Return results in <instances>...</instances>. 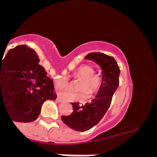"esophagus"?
Returning a JSON list of instances; mask_svg holds the SVG:
<instances>
[{
    "label": "esophagus",
    "instance_id": "34e87169",
    "mask_svg": "<svg viewBox=\"0 0 157 157\" xmlns=\"http://www.w3.org/2000/svg\"><path fill=\"white\" fill-rule=\"evenodd\" d=\"M56 101H57V102H61V101H63V99H62L59 96H58L57 98H56Z\"/></svg>",
    "mask_w": 157,
    "mask_h": 157
}]
</instances>
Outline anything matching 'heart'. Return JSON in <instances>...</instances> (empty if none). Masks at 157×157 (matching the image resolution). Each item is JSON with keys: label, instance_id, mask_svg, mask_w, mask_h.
<instances>
[{"label": "heart", "instance_id": "1", "mask_svg": "<svg viewBox=\"0 0 157 157\" xmlns=\"http://www.w3.org/2000/svg\"><path fill=\"white\" fill-rule=\"evenodd\" d=\"M75 80H79L76 86V90L81 92L65 90L60 93L61 97L69 101H80L86 94L89 98L94 97L101 90L103 86L104 78L102 75L94 71V67L90 64H82L74 72ZM58 89H65L71 86V83L66 76H59L55 80Z\"/></svg>", "mask_w": 157, "mask_h": 157}]
</instances>
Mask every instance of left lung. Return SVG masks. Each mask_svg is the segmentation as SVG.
I'll return each mask as SVG.
<instances>
[{
	"label": "left lung",
	"instance_id": "left-lung-1",
	"mask_svg": "<svg viewBox=\"0 0 157 157\" xmlns=\"http://www.w3.org/2000/svg\"><path fill=\"white\" fill-rule=\"evenodd\" d=\"M98 63L101 68L103 86L95 98L90 103L80 105L71 103L73 112L69 116H62V121L76 131L84 132L96 126L104 117L112 102V96L119 86L120 69L112 56L102 52H90L85 56Z\"/></svg>",
	"mask_w": 157,
	"mask_h": 157
}]
</instances>
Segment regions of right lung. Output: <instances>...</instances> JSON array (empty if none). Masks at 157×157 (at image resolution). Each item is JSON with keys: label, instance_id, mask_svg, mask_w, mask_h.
Segmentation results:
<instances>
[{"label": "right lung", "instance_id": "obj_1", "mask_svg": "<svg viewBox=\"0 0 157 157\" xmlns=\"http://www.w3.org/2000/svg\"><path fill=\"white\" fill-rule=\"evenodd\" d=\"M39 61L26 45L11 48L0 58V108L2 104L12 122L34 121L43 103L56 100L53 81Z\"/></svg>", "mask_w": 157, "mask_h": 157}]
</instances>
